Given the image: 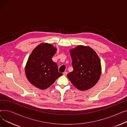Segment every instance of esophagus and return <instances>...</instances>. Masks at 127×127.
Wrapping results in <instances>:
<instances>
[{
  "instance_id": "obj_1",
  "label": "esophagus",
  "mask_w": 127,
  "mask_h": 127,
  "mask_svg": "<svg viewBox=\"0 0 127 127\" xmlns=\"http://www.w3.org/2000/svg\"><path fill=\"white\" fill-rule=\"evenodd\" d=\"M63 74L64 76H66V75H67V72H66V71H65V72H64L63 73Z\"/></svg>"
}]
</instances>
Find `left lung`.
<instances>
[{"label":"left lung","mask_w":127,"mask_h":127,"mask_svg":"<svg viewBox=\"0 0 127 127\" xmlns=\"http://www.w3.org/2000/svg\"><path fill=\"white\" fill-rule=\"evenodd\" d=\"M72 71L67 77L71 83L80 91L93 88L101 74V62L96 52L89 46L78 45L70 50Z\"/></svg>","instance_id":"8db88e82"}]
</instances>
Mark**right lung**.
<instances>
[{
  "label": "right lung",
  "instance_id": "add662e5",
  "mask_svg": "<svg viewBox=\"0 0 127 127\" xmlns=\"http://www.w3.org/2000/svg\"><path fill=\"white\" fill-rule=\"evenodd\" d=\"M57 49L52 45L43 43L37 45L29 56L25 66V74L31 84L41 90L49 88L63 75L52 60Z\"/></svg>",
  "mask_w": 127,
  "mask_h": 127
}]
</instances>
